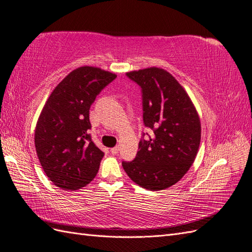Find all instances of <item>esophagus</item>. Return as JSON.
Instances as JSON below:
<instances>
[{"instance_id":"esophagus-1","label":"esophagus","mask_w":252,"mask_h":252,"mask_svg":"<svg viewBox=\"0 0 252 252\" xmlns=\"http://www.w3.org/2000/svg\"><path fill=\"white\" fill-rule=\"evenodd\" d=\"M110 152H111L112 155H116L119 153V147L115 146V147H112L111 150H110Z\"/></svg>"}]
</instances>
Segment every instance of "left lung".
Listing matches in <instances>:
<instances>
[{
    "mask_svg": "<svg viewBox=\"0 0 252 252\" xmlns=\"http://www.w3.org/2000/svg\"><path fill=\"white\" fill-rule=\"evenodd\" d=\"M126 75L142 89L143 122L154 136L140 141L137 157L123 161V168L141 187L167 189L187 173L197 156L199 114L185 89L167 70L149 67Z\"/></svg>",
    "mask_w": 252,
    "mask_h": 252,
    "instance_id": "8db88e82",
    "label": "left lung"
}]
</instances>
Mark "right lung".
I'll return each mask as SVG.
<instances>
[{
	"mask_svg": "<svg viewBox=\"0 0 252 252\" xmlns=\"http://www.w3.org/2000/svg\"><path fill=\"white\" fill-rule=\"evenodd\" d=\"M116 78L98 67L69 72L47 99L35 128V147L48 179L63 190H78L96 176L103 153L91 140L90 108Z\"/></svg>",
	"mask_w": 252,
	"mask_h": 252,
	"instance_id": "right-lung-1",
	"label": "right lung"
}]
</instances>
